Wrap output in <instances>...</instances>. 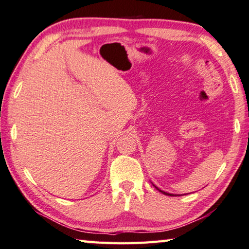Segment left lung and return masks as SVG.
<instances>
[{
    "mask_svg": "<svg viewBox=\"0 0 249 249\" xmlns=\"http://www.w3.org/2000/svg\"><path fill=\"white\" fill-rule=\"evenodd\" d=\"M156 189H157V190H159V189L157 188V187H155ZM159 192H161V193H163V195H166V196H175V195H171V193H167V192H165V191H161V190H159Z\"/></svg>",
    "mask_w": 249,
    "mask_h": 249,
    "instance_id": "1",
    "label": "left lung"
}]
</instances>
